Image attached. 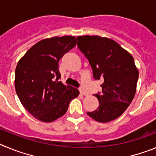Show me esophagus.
<instances>
[{
    "instance_id": "obj_1",
    "label": "esophagus",
    "mask_w": 156,
    "mask_h": 156,
    "mask_svg": "<svg viewBox=\"0 0 156 156\" xmlns=\"http://www.w3.org/2000/svg\"><path fill=\"white\" fill-rule=\"evenodd\" d=\"M79 91H80V93L81 94V95H85V96H87V95H88V92H86V91H85L83 89V88H80L79 89Z\"/></svg>"
}]
</instances>
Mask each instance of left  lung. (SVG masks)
Listing matches in <instances>:
<instances>
[{"instance_id": "8db88e82", "label": "left lung", "mask_w": 156, "mask_h": 156, "mask_svg": "<svg viewBox=\"0 0 156 156\" xmlns=\"http://www.w3.org/2000/svg\"><path fill=\"white\" fill-rule=\"evenodd\" d=\"M78 47L88 59L95 80H104L95 94L99 107L87 114L106 123L125 111L136 92L138 71L134 58L114 40L99 36H78Z\"/></svg>"}]
</instances>
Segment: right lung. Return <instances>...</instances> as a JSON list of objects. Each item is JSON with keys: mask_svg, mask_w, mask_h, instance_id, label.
Instances as JSON below:
<instances>
[{"mask_svg": "<svg viewBox=\"0 0 156 156\" xmlns=\"http://www.w3.org/2000/svg\"><path fill=\"white\" fill-rule=\"evenodd\" d=\"M76 46V38L64 36L45 39L33 46L15 69L16 93L29 113L43 122L64 115L79 91L61 81L59 61Z\"/></svg>", "mask_w": 156, "mask_h": 156, "instance_id": "right-lung-1", "label": "right lung"}]
</instances>
